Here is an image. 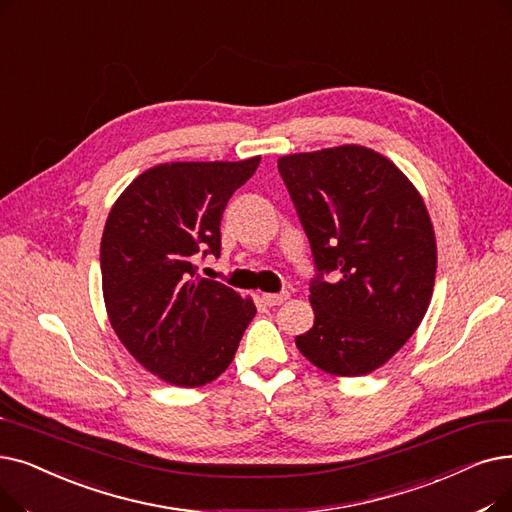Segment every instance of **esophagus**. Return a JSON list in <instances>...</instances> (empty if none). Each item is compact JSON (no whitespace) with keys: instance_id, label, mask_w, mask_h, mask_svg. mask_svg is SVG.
<instances>
[{"instance_id":"1","label":"esophagus","mask_w":512,"mask_h":512,"mask_svg":"<svg viewBox=\"0 0 512 512\" xmlns=\"http://www.w3.org/2000/svg\"><path fill=\"white\" fill-rule=\"evenodd\" d=\"M288 297H291L288 293H263V295H261L263 303H265V305H270V307H274V305H282Z\"/></svg>"}]
</instances>
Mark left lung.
<instances>
[{
    "instance_id": "obj_1",
    "label": "left lung",
    "mask_w": 512,
    "mask_h": 512,
    "mask_svg": "<svg viewBox=\"0 0 512 512\" xmlns=\"http://www.w3.org/2000/svg\"><path fill=\"white\" fill-rule=\"evenodd\" d=\"M278 171L320 272L309 286L314 326L295 343L328 374H370L429 309L437 242L427 205L402 169L358 144L284 154ZM324 271L340 280L324 283Z\"/></svg>"
}]
</instances>
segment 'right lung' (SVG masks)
Segmentation results:
<instances>
[{
  "label": "right lung",
  "instance_id": "obj_1",
  "mask_svg": "<svg viewBox=\"0 0 512 512\" xmlns=\"http://www.w3.org/2000/svg\"><path fill=\"white\" fill-rule=\"evenodd\" d=\"M259 161L150 167L108 213L100 268L110 326L133 358L169 385L215 381L257 314L251 297L198 278L196 261L219 257L221 213Z\"/></svg>",
  "mask_w": 512,
  "mask_h": 512
}]
</instances>
